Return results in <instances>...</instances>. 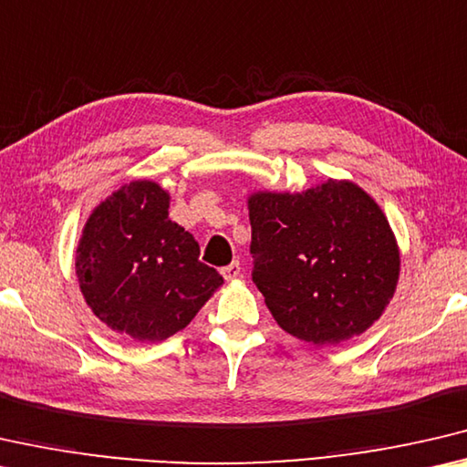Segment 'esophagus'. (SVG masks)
<instances>
[{
	"label": "esophagus",
	"mask_w": 467,
	"mask_h": 467,
	"mask_svg": "<svg viewBox=\"0 0 467 467\" xmlns=\"http://www.w3.org/2000/svg\"><path fill=\"white\" fill-rule=\"evenodd\" d=\"M221 275H223L225 281L235 279V277H238V275H240V263H238V261L229 263L227 266H223V269H221Z\"/></svg>",
	"instance_id": "34e87169"
}]
</instances>
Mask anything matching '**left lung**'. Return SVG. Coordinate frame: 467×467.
Returning <instances> with one entry per match:
<instances>
[{
    "instance_id": "left-lung-1",
    "label": "left lung",
    "mask_w": 467,
    "mask_h": 467,
    "mask_svg": "<svg viewBox=\"0 0 467 467\" xmlns=\"http://www.w3.org/2000/svg\"><path fill=\"white\" fill-rule=\"evenodd\" d=\"M252 281L277 325L327 346L364 333L400 279V250L380 206L346 180L248 198Z\"/></svg>"
}]
</instances>
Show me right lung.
Returning a JSON list of instances; mask_svg holds the SVG:
<instances>
[{
  "label": "right lung",
  "instance_id": "add662e5",
  "mask_svg": "<svg viewBox=\"0 0 467 467\" xmlns=\"http://www.w3.org/2000/svg\"><path fill=\"white\" fill-rule=\"evenodd\" d=\"M198 256L194 235L170 219V194L136 180L90 213L76 275L84 300L107 327L136 341H163L223 284Z\"/></svg>",
  "mask_w": 467,
  "mask_h": 467
}]
</instances>
